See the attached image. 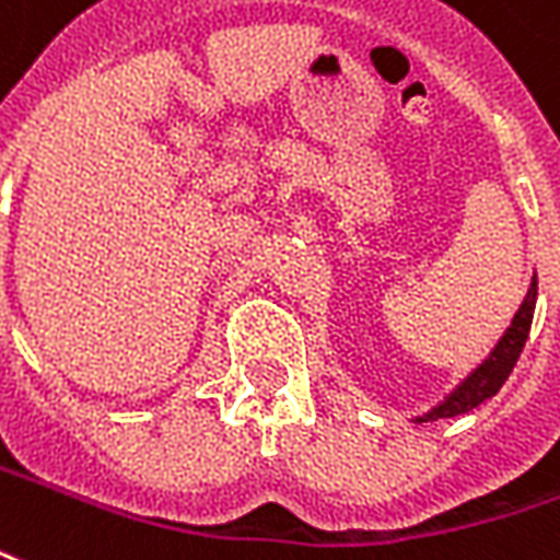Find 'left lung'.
Wrapping results in <instances>:
<instances>
[{"label": "left lung", "instance_id": "8db88e82", "mask_svg": "<svg viewBox=\"0 0 560 560\" xmlns=\"http://www.w3.org/2000/svg\"><path fill=\"white\" fill-rule=\"evenodd\" d=\"M534 302H537V279H532V288H528V296L520 305V312L513 317V323L508 326V332L501 335V341L495 343V350L490 353V359H483V364H478L463 383L451 392L436 409H430L428 416L416 418L418 424L421 421H436V418H454L463 416V412H471L475 407H480L483 400H490L495 392H499L504 380L511 376L513 364L523 353L525 341H528V332H532V317H534Z\"/></svg>", "mask_w": 560, "mask_h": 560}]
</instances>
